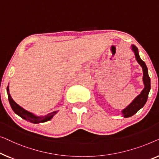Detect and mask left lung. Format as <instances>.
Returning a JSON list of instances; mask_svg holds the SVG:
<instances>
[{
    "mask_svg": "<svg viewBox=\"0 0 159 159\" xmlns=\"http://www.w3.org/2000/svg\"><path fill=\"white\" fill-rule=\"evenodd\" d=\"M133 50L135 52V58L137 60L138 63H139L143 68V83L145 85V88L142 91L140 95H138L137 97L135 98V100L129 105L128 107H127V108H125L123 111H122V114H123L125 117H131L135 115V113H137V111L139 110L140 109H141L146 104L148 99V93L151 89V79L148 75V68L146 63L144 61L140 59L138 54V51L137 47L135 45H133L132 47Z\"/></svg>",
    "mask_w": 159,
    "mask_h": 159,
    "instance_id": "left-lung-1",
    "label": "left lung"
}]
</instances>
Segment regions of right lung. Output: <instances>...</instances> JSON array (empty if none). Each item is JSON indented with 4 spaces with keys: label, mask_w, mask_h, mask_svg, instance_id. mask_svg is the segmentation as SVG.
<instances>
[{
    "label": "right lung",
    "mask_w": 159,
    "mask_h": 159,
    "mask_svg": "<svg viewBox=\"0 0 159 159\" xmlns=\"http://www.w3.org/2000/svg\"><path fill=\"white\" fill-rule=\"evenodd\" d=\"M8 91H9V89H8V86L7 92H8V100H9L10 105L13 111H14L16 115L20 116V117L23 118L24 120H26V121L32 122V123H34V124L40 123V122H44L52 119L53 116L57 112V111H53L52 113L49 114L48 115L43 116V117H37V116L34 115L33 114L30 112V111L25 110V109L20 107L19 105H18L12 99V98L9 94Z\"/></svg>",
    "instance_id": "obj_1"
}]
</instances>
